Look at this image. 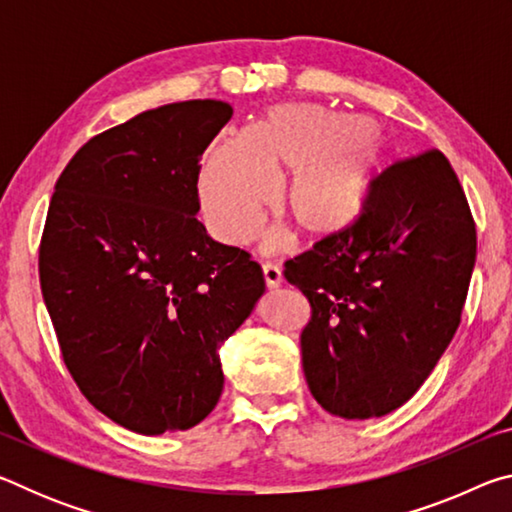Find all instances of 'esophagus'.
I'll list each match as a JSON object with an SVG mask.
<instances>
[{"label":"esophagus","mask_w":512,"mask_h":512,"mask_svg":"<svg viewBox=\"0 0 512 512\" xmlns=\"http://www.w3.org/2000/svg\"><path fill=\"white\" fill-rule=\"evenodd\" d=\"M262 275H264V282H266L268 289H277L282 284L280 266L266 262V264H262Z\"/></svg>","instance_id":"1"}]
</instances>
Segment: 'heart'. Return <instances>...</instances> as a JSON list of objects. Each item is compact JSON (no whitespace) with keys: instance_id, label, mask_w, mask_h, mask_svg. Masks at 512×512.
<instances>
[{"instance_id":"1","label":"heart","mask_w":512,"mask_h":512,"mask_svg":"<svg viewBox=\"0 0 512 512\" xmlns=\"http://www.w3.org/2000/svg\"><path fill=\"white\" fill-rule=\"evenodd\" d=\"M386 146L370 121L316 103H282L246 135H225L207 151L198 196L216 237L244 244L255 235L275 178H289L284 207L305 237L348 230L370 201Z\"/></svg>"}]
</instances>
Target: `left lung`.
Wrapping results in <instances>:
<instances>
[{
  "mask_svg": "<svg viewBox=\"0 0 512 512\" xmlns=\"http://www.w3.org/2000/svg\"><path fill=\"white\" fill-rule=\"evenodd\" d=\"M474 259L470 205L443 153L381 171L348 230L284 264L311 305L300 348L314 400L345 420L411 400L461 325Z\"/></svg>",
  "mask_w": 512,
  "mask_h": 512,
  "instance_id": "8db88e82",
  "label": "left lung"
}]
</instances>
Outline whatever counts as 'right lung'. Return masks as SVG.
<instances>
[{"label":"right lung","mask_w":512,"mask_h":512,"mask_svg":"<svg viewBox=\"0 0 512 512\" xmlns=\"http://www.w3.org/2000/svg\"><path fill=\"white\" fill-rule=\"evenodd\" d=\"M225 101L167 103L83 144L51 196L40 287L88 402L144 436L196 427L219 402V348L264 275L196 219L203 151Z\"/></svg>","instance_id":"add662e5"}]
</instances>
